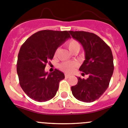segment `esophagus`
Returning <instances> with one entry per match:
<instances>
[{"label":"esophagus","instance_id":"34e87169","mask_svg":"<svg viewBox=\"0 0 128 128\" xmlns=\"http://www.w3.org/2000/svg\"><path fill=\"white\" fill-rule=\"evenodd\" d=\"M65 78H68L69 77H70V75H68V74H65Z\"/></svg>","mask_w":128,"mask_h":128}]
</instances>
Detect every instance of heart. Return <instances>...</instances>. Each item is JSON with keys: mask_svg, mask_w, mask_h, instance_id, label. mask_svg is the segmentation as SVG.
Listing matches in <instances>:
<instances>
[{"mask_svg": "<svg viewBox=\"0 0 128 128\" xmlns=\"http://www.w3.org/2000/svg\"><path fill=\"white\" fill-rule=\"evenodd\" d=\"M66 46L71 52H78L80 49V44L76 39L69 40L66 43ZM77 66V63L74 62H63L60 65V68L63 71L66 73H71L74 71L75 68Z\"/></svg>", "mask_w": 128, "mask_h": 128, "instance_id": "obj_1", "label": "heart"}]
</instances>
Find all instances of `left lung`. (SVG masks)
<instances>
[{
  "label": "left lung",
  "instance_id": "left-lung-1",
  "mask_svg": "<svg viewBox=\"0 0 128 128\" xmlns=\"http://www.w3.org/2000/svg\"><path fill=\"white\" fill-rule=\"evenodd\" d=\"M74 39L82 46L85 60L79 68L87 79L77 78L78 82L71 87L72 94L78 100L92 102L98 100L108 87L114 72L111 49L100 37L93 33L68 31Z\"/></svg>",
  "mask_w": 128,
  "mask_h": 128
}]
</instances>
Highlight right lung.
Instances as JSON below:
<instances>
[{
    "instance_id": "add662e5",
    "label": "right lung",
    "mask_w": 128,
    "mask_h": 128,
    "mask_svg": "<svg viewBox=\"0 0 128 128\" xmlns=\"http://www.w3.org/2000/svg\"><path fill=\"white\" fill-rule=\"evenodd\" d=\"M69 38L67 31L41 30L22 46L18 56L17 74L21 88L31 99L42 102L56 95L65 75L57 69L48 74L45 67L53 58L57 48Z\"/></svg>"
}]
</instances>
